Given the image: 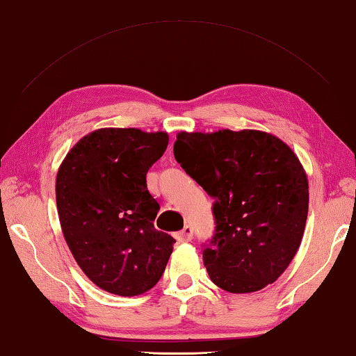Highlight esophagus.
Wrapping results in <instances>:
<instances>
[{
    "label": "esophagus",
    "mask_w": 356,
    "mask_h": 356,
    "mask_svg": "<svg viewBox=\"0 0 356 356\" xmlns=\"http://www.w3.org/2000/svg\"><path fill=\"white\" fill-rule=\"evenodd\" d=\"M192 236H194V229L191 225H184V229L177 233L178 241H191Z\"/></svg>",
    "instance_id": "esophagus-1"
}]
</instances>
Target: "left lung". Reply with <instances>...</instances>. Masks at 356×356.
<instances>
[{
  "mask_svg": "<svg viewBox=\"0 0 356 356\" xmlns=\"http://www.w3.org/2000/svg\"><path fill=\"white\" fill-rule=\"evenodd\" d=\"M175 159L214 199L203 244L209 279L225 292L273 284L295 257L309 208L306 172L282 140L260 131L179 132Z\"/></svg>",
  "mask_w": 356,
  "mask_h": 356,
  "instance_id": "8db88e82",
  "label": "left lung"
}]
</instances>
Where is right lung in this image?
I'll return each instance as SVG.
<instances>
[{"label":"right lung","mask_w":356,"mask_h":356,"mask_svg":"<svg viewBox=\"0 0 356 356\" xmlns=\"http://www.w3.org/2000/svg\"><path fill=\"white\" fill-rule=\"evenodd\" d=\"M168 145L165 132L99 129L64 157L56 207L75 261L97 287L134 296L164 275L175 240L153 220L159 203L147 173Z\"/></svg>","instance_id":"obj_1"}]
</instances>
